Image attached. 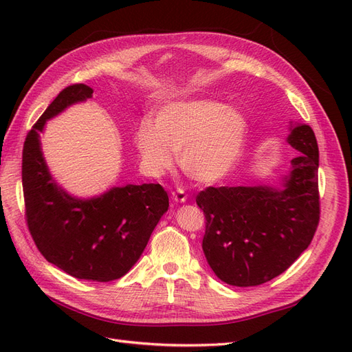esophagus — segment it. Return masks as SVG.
I'll list each match as a JSON object with an SVG mask.
<instances>
[{
	"label": "esophagus",
	"mask_w": 352,
	"mask_h": 352,
	"mask_svg": "<svg viewBox=\"0 0 352 352\" xmlns=\"http://www.w3.org/2000/svg\"><path fill=\"white\" fill-rule=\"evenodd\" d=\"M172 198L175 202H185L188 199V195L184 189H177V190H173L172 192Z\"/></svg>",
	"instance_id": "esophagus-1"
}]
</instances>
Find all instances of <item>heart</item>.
Returning a JSON list of instances; mask_svg holds the SVG:
<instances>
[{"instance_id":"b5f03b06","label":"heart","mask_w":352,"mask_h":352,"mask_svg":"<svg viewBox=\"0 0 352 352\" xmlns=\"http://www.w3.org/2000/svg\"><path fill=\"white\" fill-rule=\"evenodd\" d=\"M250 126L238 110L212 100L167 104L135 129V145L148 172L162 175L175 164L198 184L225 180L243 154Z\"/></svg>"}]
</instances>
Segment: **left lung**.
<instances>
[{
    "mask_svg": "<svg viewBox=\"0 0 352 352\" xmlns=\"http://www.w3.org/2000/svg\"><path fill=\"white\" fill-rule=\"evenodd\" d=\"M296 150L282 188L208 186L197 195L204 211L202 251L217 278L232 286L274 279L311 243L320 220L318 145L308 124L291 126Z\"/></svg>",
    "mask_w": 352,
    "mask_h": 352,
    "instance_id": "left-lung-1",
    "label": "left lung"
}]
</instances>
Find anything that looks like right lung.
<instances>
[{
    "label": "right lung",
    "mask_w": 352,
    "mask_h": 352,
    "mask_svg": "<svg viewBox=\"0 0 352 352\" xmlns=\"http://www.w3.org/2000/svg\"><path fill=\"white\" fill-rule=\"evenodd\" d=\"M92 88L63 89L32 126L23 145L22 182L28 228L45 260L76 279H120L140 260L168 208L162 185H126L80 199L56 184L42 155L39 133L69 105L92 98Z\"/></svg>",
    "instance_id": "add662e5"
}]
</instances>
